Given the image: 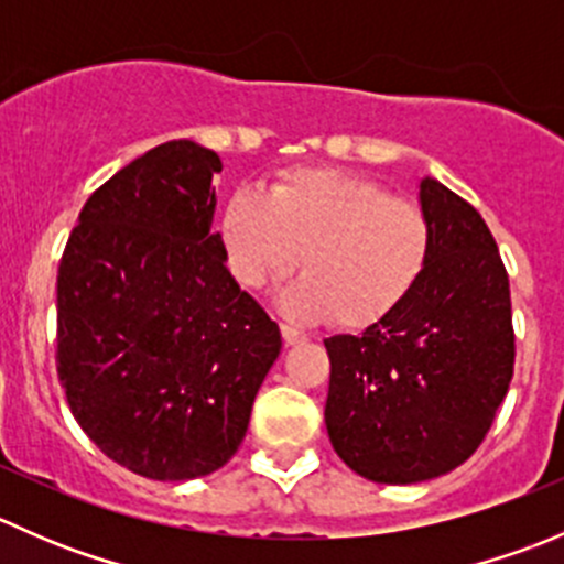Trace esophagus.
<instances>
[{
    "label": "esophagus",
    "instance_id": "1",
    "mask_svg": "<svg viewBox=\"0 0 564 564\" xmlns=\"http://www.w3.org/2000/svg\"><path fill=\"white\" fill-rule=\"evenodd\" d=\"M281 335H283V340H286V346H297V344H305V340H308V335L300 333V329H294V327H289V324H281Z\"/></svg>",
    "mask_w": 564,
    "mask_h": 564
}]
</instances>
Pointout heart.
<instances>
[{
    "mask_svg": "<svg viewBox=\"0 0 564 564\" xmlns=\"http://www.w3.org/2000/svg\"><path fill=\"white\" fill-rule=\"evenodd\" d=\"M226 261L246 289L261 292L300 267L281 305L300 322L368 329L412 297L431 256L423 209L368 176L297 169L267 196L240 187L220 218Z\"/></svg>",
    "mask_w": 564,
    "mask_h": 564,
    "instance_id": "heart-1",
    "label": "heart"
}]
</instances>
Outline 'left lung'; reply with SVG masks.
I'll list each match as a JSON object with an SVG mask.
<instances>
[{
	"label": "left lung",
	"mask_w": 564,
	"mask_h": 564,
	"mask_svg": "<svg viewBox=\"0 0 564 564\" xmlns=\"http://www.w3.org/2000/svg\"><path fill=\"white\" fill-rule=\"evenodd\" d=\"M431 256L412 297L360 335L324 340L329 442L349 469L409 486L464 464L513 379L516 335L502 256L475 207L420 180Z\"/></svg>",
	"instance_id": "1"
}]
</instances>
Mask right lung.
<instances>
[{
	"label": "right lung",
	"instance_id": "add662e5",
	"mask_svg": "<svg viewBox=\"0 0 564 564\" xmlns=\"http://www.w3.org/2000/svg\"><path fill=\"white\" fill-rule=\"evenodd\" d=\"M220 158L166 141L84 204L56 275V373L84 434L150 480L213 475L246 440L281 329L226 270Z\"/></svg>",
	"mask_w": 564,
	"mask_h": 564
}]
</instances>
